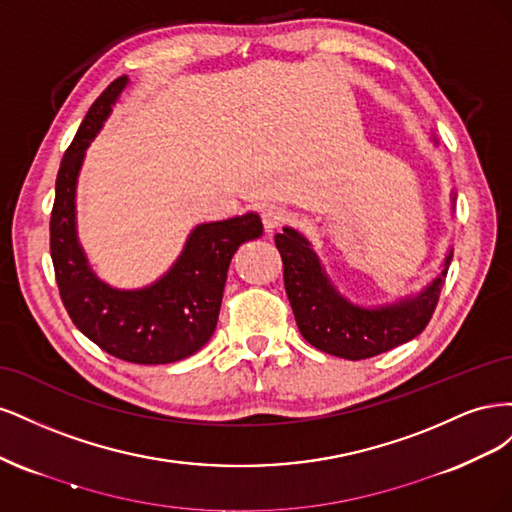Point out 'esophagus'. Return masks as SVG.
Returning a JSON list of instances; mask_svg holds the SVG:
<instances>
[{
	"label": "esophagus",
	"mask_w": 512,
	"mask_h": 512,
	"mask_svg": "<svg viewBox=\"0 0 512 512\" xmlns=\"http://www.w3.org/2000/svg\"><path fill=\"white\" fill-rule=\"evenodd\" d=\"M288 220V211L280 205H269L262 209V224H265L267 230H275L277 226H282Z\"/></svg>",
	"instance_id": "obj_1"
}]
</instances>
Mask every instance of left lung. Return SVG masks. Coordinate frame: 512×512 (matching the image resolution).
Here are the masks:
<instances>
[{
	"label": "left lung",
	"instance_id": "obj_1",
	"mask_svg": "<svg viewBox=\"0 0 512 512\" xmlns=\"http://www.w3.org/2000/svg\"><path fill=\"white\" fill-rule=\"evenodd\" d=\"M431 143L438 145L431 132ZM457 192L451 190L448 205L455 211ZM275 245L284 260V284L299 331L309 344L348 361H361L410 342L421 335L438 305L444 277L453 260L448 247L440 273L416 292L395 301L365 305L356 303L335 286L320 256L301 230L284 226Z\"/></svg>",
	"mask_w": 512,
	"mask_h": 512
}]
</instances>
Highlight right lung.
<instances>
[{"label": "right lung", "instance_id": "1", "mask_svg": "<svg viewBox=\"0 0 512 512\" xmlns=\"http://www.w3.org/2000/svg\"><path fill=\"white\" fill-rule=\"evenodd\" d=\"M130 79L119 76L91 104L61 160L51 213V258L61 301L85 337L121 361L164 365L203 348L218 324L230 260L245 241L262 235L260 215L247 211L220 222L196 224L181 254L156 282L117 288L91 267L76 228V183L87 147Z\"/></svg>", "mask_w": 512, "mask_h": 512}]
</instances>
